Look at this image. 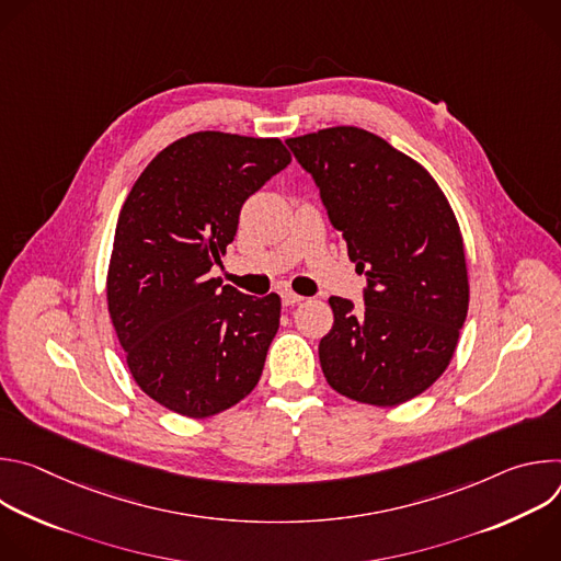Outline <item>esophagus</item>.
I'll return each instance as SVG.
<instances>
[{
  "label": "esophagus",
  "instance_id": "esophagus-1",
  "mask_svg": "<svg viewBox=\"0 0 561 561\" xmlns=\"http://www.w3.org/2000/svg\"><path fill=\"white\" fill-rule=\"evenodd\" d=\"M304 297L301 295H297V293H293V290H284L282 293V301H284V306H295V304H299Z\"/></svg>",
  "mask_w": 561,
  "mask_h": 561
}]
</instances>
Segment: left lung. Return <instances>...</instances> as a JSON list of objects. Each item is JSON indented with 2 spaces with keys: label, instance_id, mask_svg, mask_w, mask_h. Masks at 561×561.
Returning <instances> with one entry per match:
<instances>
[{
  "label": "left lung",
  "instance_id": "1",
  "mask_svg": "<svg viewBox=\"0 0 561 561\" xmlns=\"http://www.w3.org/2000/svg\"><path fill=\"white\" fill-rule=\"evenodd\" d=\"M312 175L366 275L364 306L331 297L333 329L319 364L340 394L399 407L448 368L468 312V271L457 217L413 157L355 126L286 139Z\"/></svg>",
  "mask_w": 561,
  "mask_h": 561
}]
</instances>
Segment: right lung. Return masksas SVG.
Masks as SVG:
<instances>
[{"label":"right lung","instance_id":"right-lung-1","mask_svg":"<svg viewBox=\"0 0 561 561\" xmlns=\"http://www.w3.org/2000/svg\"><path fill=\"white\" fill-rule=\"evenodd\" d=\"M288 164L277 137L199 130L159 152L119 210L108 314L133 379L173 413L217 415L262 377L282 299L221 286L210 268L244 202Z\"/></svg>","mask_w":561,"mask_h":561}]
</instances>
